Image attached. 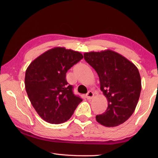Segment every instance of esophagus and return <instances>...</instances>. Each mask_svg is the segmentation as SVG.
I'll use <instances>...</instances> for the list:
<instances>
[{
    "label": "esophagus",
    "instance_id": "obj_1",
    "mask_svg": "<svg viewBox=\"0 0 158 158\" xmlns=\"http://www.w3.org/2000/svg\"><path fill=\"white\" fill-rule=\"evenodd\" d=\"M93 97H94V93L93 91L88 92V93L86 94V98L88 100H91Z\"/></svg>",
    "mask_w": 158,
    "mask_h": 158
}]
</instances>
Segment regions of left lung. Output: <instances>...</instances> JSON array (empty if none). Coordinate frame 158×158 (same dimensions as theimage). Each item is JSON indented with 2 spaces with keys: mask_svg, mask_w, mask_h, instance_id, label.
Masks as SVG:
<instances>
[{
  "mask_svg": "<svg viewBox=\"0 0 158 158\" xmlns=\"http://www.w3.org/2000/svg\"><path fill=\"white\" fill-rule=\"evenodd\" d=\"M84 59L97 72L100 90L106 98V111L96 121L106 127L123 123L132 116L139 99L141 80L137 67L114 51L84 53Z\"/></svg>",
  "mask_w": 158,
  "mask_h": 158,
  "instance_id": "obj_1",
  "label": "left lung"
}]
</instances>
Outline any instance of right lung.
Masks as SVG:
<instances>
[{"instance_id": "obj_1", "label": "right lung", "mask_w": 158, "mask_h": 158, "mask_svg": "<svg viewBox=\"0 0 158 158\" xmlns=\"http://www.w3.org/2000/svg\"><path fill=\"white\" fill-rule=\"evenodd\" d=\"M84 58L79 52L54 47L32 61L26 69L25 88L37 113L52 124L65 122L82 99L73 93L66 73Z\"/></svg>"}]
</instances>
